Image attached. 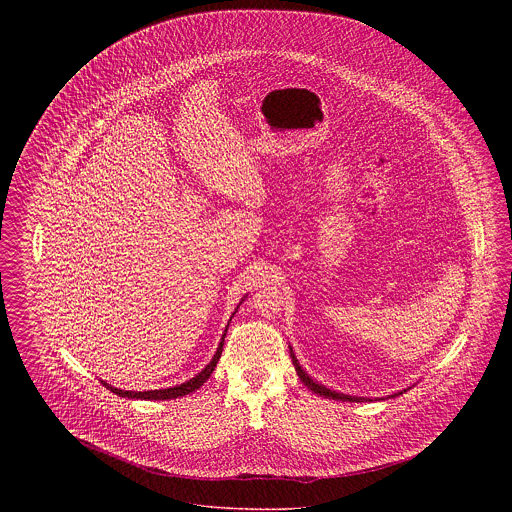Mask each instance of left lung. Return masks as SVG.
Wrapping results in <instances>:
<instances>
[{
    "mask_svg": "<svg viewBox=\"0 0 512 512\" xmlns=\"http://www.w3.org/2000/svg\"><path fill=\"white\" fill-rule=\"evenodd\" d=\"M292 361L293 366H295V370H297V376L301 378V382L309 388L311 391H315V393H318V395H322V397H326V399H336V401H363V397H351V395H343V393H338V391H332L328 390V388H324V386H320V384H317V382H313L311 378H309V374L299 366V363H297V359H295V355L292 353ZM397 395V393H395Z\"/></svg>",
    "mask_w": 512,
    "mask_h": 512,
    "instance_id": "1",
    "label": "left lung"
}]
</instances>
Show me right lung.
<instances>
[{"mask_svg": "<svg viewBox=\"0 0 512 512\" xmlns=\"http://www.w3.org/2000/svg\"><path fill=\"white\" fill-rule=\"evenodd\" d=\"M224 336H226V334H224ZM222 345H224V338L220 341L219 349H217L215 357L211 359V363L205 366V368H203L195 378L188 380L186 384L174 386V388L151 391H122L117 390V388H113V386H109V384H105L103 380H101V384H103V386H107V390H111L113 393L121 395V397H128V399H146V401H165V399H176V397H182V395H188V393H192V391L199 390V388L209 380V376L213 374L215 366L219 363L220 353H222Z\"/></svg>", "mask_w": 512, "mask_h": 512, "instance_id": "right-lung-1", "label": "right lung"}]
</instances>
